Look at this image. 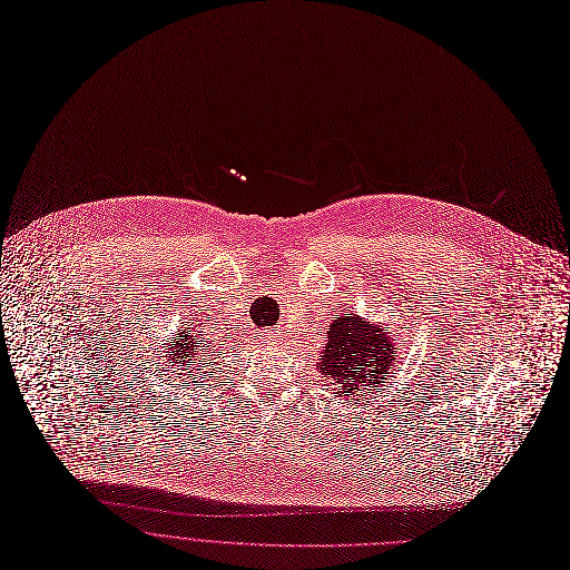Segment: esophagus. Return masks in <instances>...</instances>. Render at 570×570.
<instances>
[{"label": "esophagus", "instance_id": "esophagus-1", "mask_svg": "<svg viewBox=\"0 0 570 570\" xmlns=\"http://www.w3.org/2000/svg\"><path fill=\"white\" fill-rule=\"evenodd\" d=\"M264 341H275V334H264Z\"/></svg>", "mask_w": 570, "mask_h": 570}]
</instances>
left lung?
Masks as SVG:
<instances>
[{
  "label": "left lung",
  "mask_w": 570,
  "mask_h": 570,
  "mask_svg": "<svg viewBox=\"0 0 570 570\" xmlns=\"http://www.w3.org/2000/svg\"><path fill=\"white\" fill-rule=\"evenodd\" d=\"M397 364V345L384 323H371L345 308L341 318L332 321L325 350L321 352L318 371L332 380L338 393L375 391Z\"/></svg>",
  "instance_id": "obj_1"
}]
</instances>
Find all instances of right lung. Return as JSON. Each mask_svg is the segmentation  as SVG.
<instances>
[{
	"label": "right lung",
	"mask_w": 570,
	"mask_h": 570,
	"mask_svg": "<svg viewBox=\"0 0 570 570\" xmlns=\"http://www.w3.org/2000/svg\"><path fill=\"white\" fill-rule=\"evenodd\" d=\"M166 345L168 352V361L170 366L175 368L177 375H181L184 380H197L199 371L204 366H214V358L209 347H206L199 341V334L193 332L190 327H181ZM206 360L207 364L204 365L203 361Z\"/></svg>",
	"instance_id": "1"
}]
</instances>
